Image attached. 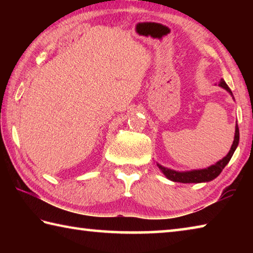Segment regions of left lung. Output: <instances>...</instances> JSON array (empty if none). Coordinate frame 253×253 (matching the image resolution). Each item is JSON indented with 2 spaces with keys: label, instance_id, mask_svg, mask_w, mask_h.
Listing matches in <instances>:
<instances>
[{
  "label": "left lung",
  "instance_id": "1",
  "mask_svg": "<svg viewBox=\"0 0 253 253\" xmlns=\"http://www.w3.org/2000/svg\"><path fill=\"white\" fill-rule=\"evenodd\" d=\"M219 85L221 88L225 89L228 91L232 98L234 99V97L232 95V91L231 89L228 87V84H225V81L223 79H221L219 83ZM239 138H240V134H239V127L238 124H235V132H234V140L232 146H231L229 153L226 154V156L222 158V160L217 161L215 164H213L211 166H209L207 169H192V170H184V172H179V170H175L172 169H168L165 166H163L161 164H158L156 162L157 168L160 169L161 172L165 175L166 177L173 182H178V183H207L212 181V179L216 178L219 176L220 173L223 170V169L226 166V164L230 162L231 157H232L233 153L237 149L238 145H239Z\"/></svg>",
  "mask_w": 253,
  "mask_h": 253
}]
</instances>
